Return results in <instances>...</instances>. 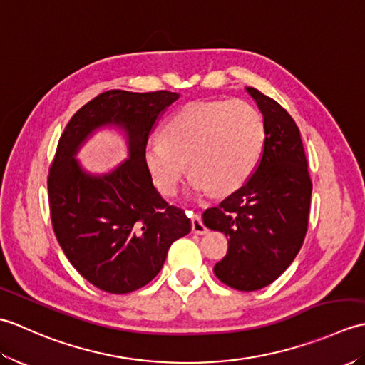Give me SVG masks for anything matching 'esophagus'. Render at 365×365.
Returning <instances> with one entry per match:
<instances>
[{
	"instance_id": "1",
	"label": "esophagus",
	"mask_w": 365,
	"mask_h": 365,
	"mask_svg": "<svg viewBox=\"0 0 365 365\" xmlns=\"http://www.w3.org/2000/svg\"><path fill=\"white\" fill-rule=\"evenodd\" d=\"M191 230H192V234H197V235H204L208 232V229L205 227V224L202 222V220H200V216L196 215V213L192 215V218H191Z\"/></svg>"
}]
</instances>
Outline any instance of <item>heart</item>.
Returning a JSON list of instances; mask_svg holds the SVG:
<instances>
[{
    "label": "heart",
    "mask_w": 365,
    "mask_h": 365,
    "mask_svg": "<svg viewBox=\"0 0 365 365\" xmlns=\"http://www.w3.org/2000/svg\"><path fill=\"white\" fill-rule=\"evenodd\" d=\"M265 138L260 111L245 100L192 102L163 125L161 141L145 145L144 163L163 196H175L185 168L192 191L226 196L252 175Z\"/></svg>",
    "instance_id": "obj_1"
}]
</instances>
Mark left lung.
Here are the masks:
<instances>
[{"mask_svg":"<svg viewBox=\"0 0 365 365\" xmlns=\"http://www.w3.org/2000/svg\"><path fill=\"white\" fill-rule=\"evenodd\" d=\"M263 114L262 158L242 188L202 213L204 224L226 234L229 250L213 271L221 282L254 292L274 282L304 242L312 180L299 128L276 100L247 88Z\"/></svg>","mask_w":365,"mask_h":365,"instance_id":"1","label":"left lung"}]
</instances>
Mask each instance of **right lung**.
Returning a JSON list of instances; mask_svg holds the SVG:
<instances>
[{
  "label": "right lung",
  "mask_w": 365,
  "mask_h": 365,
  "mask_svg": "<svg viewBox=\"0 0 365 365\" xmlns=\"http://www.w3.org/2000/svg\"><path fill=\"white\" fill-rule=\"evenodd\" d=\"M177 98L169 91H106L80 108L59 138L46 180L54 235L73 268L103 292L149 284L169 246L191 230L185 210L160 196L144 163L152 130ZM105 125L126 130L130 158L110 175L89 176L73 157Z\"/></svg>",
  "instance_id": "add662e5"
}]
</instances>
